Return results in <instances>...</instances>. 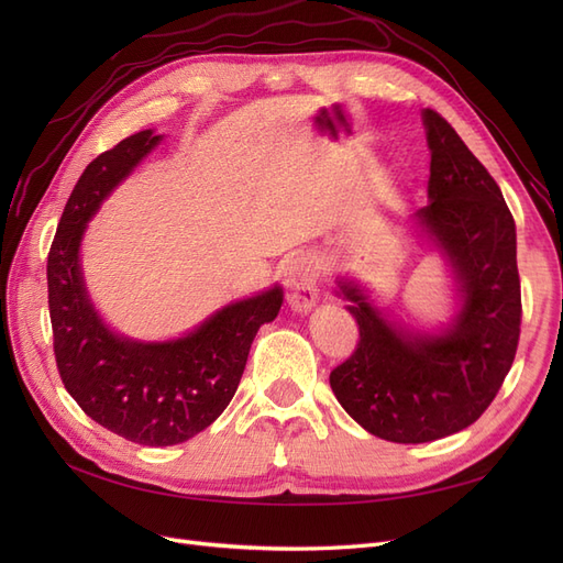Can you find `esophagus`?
Instances as JSON below:
<instances>
[{"mask_svg":"<svg viewBox=\"0 0 563 563\" xmlns=\"http://www.w3.org/2000/svg\"><path fill=\"white\" fill-rule=\"evenodd\" d=\"M286 300L296 312H310L319 300V267L312 255H296L284 267Z\"/></svg>","mask_w":563,"mask_h":563,"instance_id":"1","label":"esophagus"}]
</instances>
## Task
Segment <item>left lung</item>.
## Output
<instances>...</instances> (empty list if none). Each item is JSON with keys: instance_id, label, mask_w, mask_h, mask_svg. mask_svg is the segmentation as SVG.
<instances>
[{"instance_id": "left-lung-1", "label": "left lung", "mask_w": 563, "mask_h": 563, "mask_svg": "<svg viewBox=\"0 0 563 563\" xmlns=\"http://www.w3.org/2000/svg\"><path fill=\"white\" fill-rule=\"evenodd\" d=\"M430 147L428 207L406 225L444 263L451 317L408 327L354 275L335 296L360 323V343L331 371V389L366 432L395 444L444 439L479 418L512 368L521 286L517 225L498 183L444 117L422 110Z\"/></svg>"}]
</instances>
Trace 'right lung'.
Here are the masks:
<instances>
[{
    "mask_svg": "<svg viewBox=\"0 0 563 563\" xmlns=\"http://www.w3.org/2000/svg\"><path fill=\"white\" fill-rule=\"evenodd\" d=\"M162 141L155 129L139 131L84 168L46 263L54 352L65 389L91 420L143 446L183 444L225 411L255 333L275 321L284 302V288L275 284L223 305L168 340L124 335L98 312L84 279V234L103 201Z\"/></svg>",
    "mask_w": 563,
    "mask_h": 563,
    "instance_id": "1",
    "label": "right lung"
}]
</instances>
